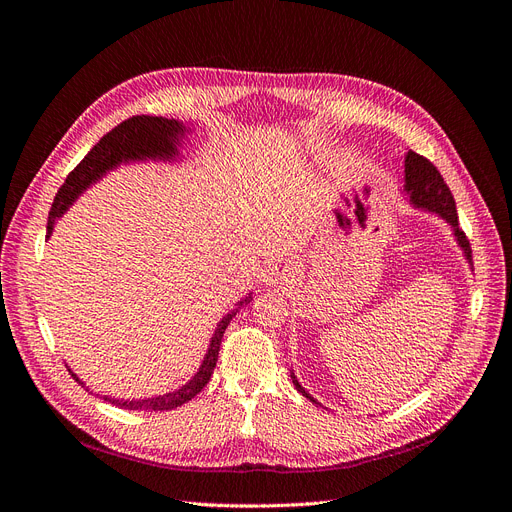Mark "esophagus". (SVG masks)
<instances>
[{
    "label": "esophagus",
    "instance_id": "obj_1",
    "mask_svg": "<svg viewBox=\"0 0 512 512\" xmlns=\"http://www.w3.org/2000/svg\"><path fill=\"white\" fill-rule=\"evenodd\" d=\"M294 277H297V267L292 265H273L267 271V280L269 286H290L294 282Z\"/></svg>",
    "mask_w": 512,
    "mask_h": 512
}]
</instances>
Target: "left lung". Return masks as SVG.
I'll return each instance as SVG.
<instances>
[{
  "mask_svg": "<svg viewBox=\"0 0 512 512\" xmlns=\"http://www.w3.org/2000/svg\"><path fill=\"white\" fill-rule=\"evenodd\" d=\"M404 173H406V183H404V194L408 196L410 205L414 209H421L427 213H436L438 218H442L448 226H451L453 235L457 245L461 247L463 256L472 265V250H470V241L466 237V232L459 228V218H457V209H455V198L448 190V185L444 183L442 175L438 173V168L433 166L427 158L418 156L414 151L406 153V164H404ZM290 378L292 384L297 386V391L303 393L309 401H314L316 406H320L318 401L309 395L301 382L297 380V376L290 371Z\"/></svg>",
  "mask_w": 512,
  "mask_h": 512,
  "instance_id": "8db88e82",
  "label": "left lung"
}]
</instances>
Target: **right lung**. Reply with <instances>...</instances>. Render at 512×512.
I'll list each match as a JSON object with an SVG mask.
<instances>
[{
	"label": "right lung",
	"mask_w": 512,
	"mask_h": 512,
	"mask_svg": "<svg viewBox=\"0 0 512 512\" xmlns=\"http://www.w3.org/2000/svg\"><path fill=\"white\" fill-rule=\"evenodd\" d=\"M190 132L192 128L185 126V123L179 119L136 115L121 121L117 128H113L111 132L100 138L98 145H94V149L87 153V156L81 160V164L72 170V173L66 177L64 185H61L59 192L55 194L53 207L49 213V224H46V239L53 235L55 222L72 207L74 200L79 198L87 188H91V185L98 183L106 173H111V170H115L121 164H132V162H149V160L177 162L179 147L183 145V141L188 138ZM250 301H252V292L247 294L245 299H241L235 305V309H230V312L218 322V327H215L211 335V342L203 363H200L192 380L185 382L181 389L156 395V397H145V399H117L108 395H104V399L126 410H153V412L160 410L162 412V410H173L183 406L185 401H190L205 389V384L209 382L215 369V363H218L220 344H222L226 327L230 324V320L237 316L239 309L245 307ZM68 371L76 382L85 386V382L76 376L72 369Z\"/></svg>",
	"instance_id": "right-lung-1"
}]
</instances>
